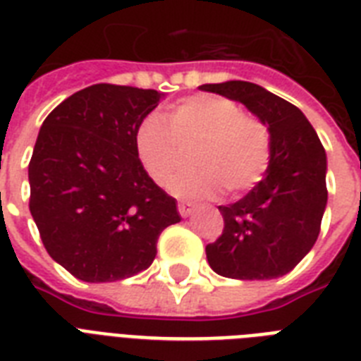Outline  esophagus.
Returning <instances> with one entry per match:
<instances>
[{
	"instance_id": "1",
	"label": "esophagus",
	"mask_w": 361,
	"mask_h": 361,
	"mask_svg": "<svg viewBox=\"0 0 361 361\" xmlns=\"http://www.w3.org/2000/svg\"><path fill=\"white\" fill-rule=\"evenodd\" d=\"M194 210H195L194 204L178 203V212H180V216H183V218H188V216L194 214Z\"/></svg>"
}]
</instances>
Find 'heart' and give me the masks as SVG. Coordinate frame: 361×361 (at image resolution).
I'll return each mask as SVG.
<instances>
[{"mask_svg": "<svg viewBox=\"0 0 361 361\" xmlns=\"http://www.w3.org/2000/svg\"><path fill=\"white\" fill-rule=\"evenodd\" d=\"M197 140L196 167L176 176L169 190L180 197H212L221 184L231 194L252 190L270 162V134L261 121L216 94H195L166 114L147 115L135 128L134 143L149 177L164 186L178 165L180 145Z\"/></svg>", "mask_w": 361, "mask_h": 361, "instance_id": "obj_1", "label": "heart"}]
</instances>
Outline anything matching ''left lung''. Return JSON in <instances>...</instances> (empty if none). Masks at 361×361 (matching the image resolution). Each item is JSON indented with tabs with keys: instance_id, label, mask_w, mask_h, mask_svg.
<instances>
[{
	"instance_id": "1",
	"label": "left lung",
	"mask_w": 361,
	"mask_h": 361,
	"mask_svg": "<svg viewBox=\"0 0 361 361\" xmlns=\"http://www.w3.org/2000/svg\"><path fill=\"white\" fill-rule=\"evenodd\" d=\"M201 91L244 104L270 134L261 183L236 203L218 207L224 233L207 246L216 274L233 279L285 276L317 242L328 203L326 152L296 106L257 83H204Z\"/></svg>"
}]
</instances>
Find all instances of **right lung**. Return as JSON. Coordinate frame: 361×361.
Wrapping results in <instances>:
<instances>
[{
	"label": "right lung",
	"instance_id": "obj_1",
	"mask_svg": "<svg viewBox=\"0 0 361 361\" xmlns=\"http://www.w3.org/2000/svg\"><path fill=\"white\" fill-rule=\"evenodd\" d=\"M166 94L97 83L40 126L30 162V210L50 257L89 283L143 272L177 201L141 166L135 128Z\"/></svg>",
	"mask_w": 361,
	"mask_h": 361
}]
</instances>
